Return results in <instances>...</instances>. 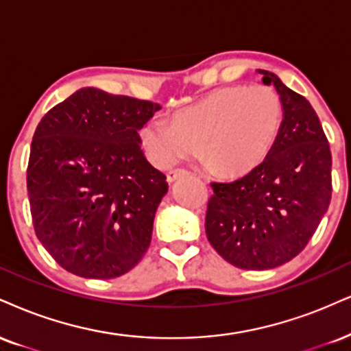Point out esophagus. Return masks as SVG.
<instances>
[{
    "instance_id": "1",
    "label": "esophagus",
    "mask_w": 351,
    "mask_h": 351,
    "mask_svg": "<svg viewBox=\"0 0 351 351\" xmlns=\"http://www.w3.org/2000/svg\"><path fill=\"white\" fill-rule=\"evenodd\" d=\"M186 175H188V171H186V170H181V168H178V170H171V171H168L167 180H168V183H175L176 180L183 178V176H186Z\"/></svg>"
}]
</instances>
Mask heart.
<instances>
[{"label":"heart","instance_id":"1","mask_svg":"<svg viewBox=\"0 0 351 351\" xmlns=\"http://www.w3.org/2000/svg\"><path fill=\"white\" fill-rule=\"evenodd\" d=\"M285 109L280 95L267 84L221 88L196 103L176 109L171 124L152 119L138 132L157 167L197 158L221 178L247 175L265 162L280 137Z\"/></svg>","mask_w":351,"mask_h":351}]
</instances>
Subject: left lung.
<instances>
[{
  "label": "left lung",
  "mask_w": 351,
  "mask_h": 351,
  "mask_svg": "<svg viewBox=\"0 0 351 351\" xmlns=\"http://www.w3.org/2000/svg\"><path fill=\"white\" fill-rule=\"evenodd\" d=\"M280 95L285 119L273 150L230 183H210L206 235L214 250L242 269H271L304 250L332 197V155L322 125L304 96L258 70Z\"/></svg>",
  "instance_id": "8db88e82"
}]
</instances>
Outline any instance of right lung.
Returning <instances> with one entry per match:
<instances>
[{"label":"right lung","mask_w":351,"mask_h":351,"mask_svg":"<svg viewBox=\"0 0 351 351\" xmlns=\"http://www.w3.org/2000/svg\"><path fill=\"white\" fill-rule=\"evenodd\" d=\"M160 104L82 88L42 117L27 165L37 239L66 271L111 280L145 255L167 176L138 130Z\"/></svg>","instance_id":"right-lung-1"}]
</instances>
